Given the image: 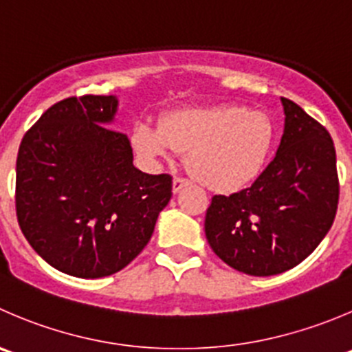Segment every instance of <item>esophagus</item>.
<instances>
[{"label":"esophagus","mask_w":352,"mask_h":352,"mask_svg":"<svg viewBox=\"0 0 352 352\" xmlns=\"http://www.w3.org/2000/svg\"><path fill=\"white\" fill-rule=\"evenodd\" d=\"M189 180L187 179H182V177H175V179H173V182H172V190H173V194H177V192H180V190L184 189V187H187L189 186Z\"/></svg>","instance_id":"34e87169"}]
</instances>
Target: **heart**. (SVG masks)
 Wrapping results in <instances>:
<instances>
[{
  "label": "heart",
  "mask_w": 352,
  "mask_h": 352,
  "mask_svg": "<svg viewBox=\"0 0 352 352\" xmlns=\"http://www.w3.org/2000/svg\"><path fill=\"white\" fill-rule=\"evenodd\" d=\"M277 127L267 111L242 104L173 110L160 125L139 122L132 129V148L149 163L189 151L192 175L208 189L235 192L261 173Z\"/></svg>",
  "instance_id": "1"
}]
</instances>
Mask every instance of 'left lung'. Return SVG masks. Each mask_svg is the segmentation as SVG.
<instances>
[{
  "mask_svg": "<svg viewBox=\"0 0 352 352\" xmlns=\"http://www.w3.org/2000/svg\"><path fill=\"white\" fill-rule=\"evenodd\" d=\"M280 101L284 134L270 165L248 189L213 196L204 220L214 254L254 277L278 275L308 258L339 203L332 138L294 101Z\"/></svg>",
  "mask_w": 352,
  "mask_h": 352,
  "instance_id": "obj_1",
  "label": "left lung"
}]
</instances>
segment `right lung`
<instances>
[{
  "mask_svg": "<svg viewBox=\"0 0 352 352\" xmlns=\"http://www.w3.org/2000/svg\"><path fill=\"white\" fill-rule=\"evenodd\" d=\"M117 96L68 98L41 115L16 156V217L56 270L101 278L144 249L172 197V177L134 166L127 135L108 129Z\"/></svg>",
  "mask_w": 352,
  "mask_h": 352,
  "instance_id": "right-lung-1",
  "label": "right lung"
}]
</instances>
